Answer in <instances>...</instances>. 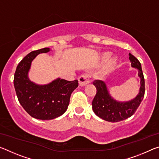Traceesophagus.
Masks as SVG:
<instances>
[{
	"label": "esophagus",
	"instance_id": "obj_1",
	"mask_svg": "<svg viewBox=\"0 0 159 159\" xmlns=\"http://www.w3.org/2000/svg\"><path fill=\"white\" fill-rule=\"evenodd\" d=\"M92 77L88 75H82L79 78V83L80 86H85V85L89 84V83L91 82Z\"/></svg>",
	"mask_w": 159,
	"mask_h": 159
}]
</instances>
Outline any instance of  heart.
Returning a JSON list of instances; mask_svg holds the SVG:
<instances>
[{
    "mask_svg": "<svg viewBox=\"0 0 159 159\" xmlns=\"http://www.w3.org/2000/svg\"><path fill=\"white\" fill-rule=\"evenodd\" d=\"M110 57H111V54L110 52H105L104 54L102 55V59H101V64H105L107 63L106 65L103 69V72L107 73L110 71V70H112L115 66L117 64V58H112V59H110Z\"/></svg>",
    "mask_w": 159,
    "mask_h": 159,
    "instance_id": "1",
    "label": "heart"
}]
</instances>
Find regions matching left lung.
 <instances>
[{"instance_id":"obj_1","label":"left lung","mask_w":159,"mask_h":159,"mask_svg":"<svg viewBox=\"0 0 159 159\" xmlns=\"http://www.w3.org/2000/svg\"><path fill=\"white\" fill-rule=\"evenodd\" d=\"M131 66L138 70L140 78V88L137 96L128 101H118L113 98L108 90L107 86L102 80L93 83L97 89L96 95L92 102L93 112L98 117L107 122H117L130 117L134 114L144 97L145 87L142 66L135 57L129 53Z\"/></svg>"}]
</instances>
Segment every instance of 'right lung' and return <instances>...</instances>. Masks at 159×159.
Returning a JSON list of instances; mask_svg holds the SVG:
<instances>
[{"mask_svg": "<svg viewBox=\"0 0 159 159\" xmlns=\"http://www.w3.org/2000/svg\"><path fill=\"white\" fill-rule=\"evenodd\" d=\"M49 51V48H44L29 53L17 65L14 75L15 89L20 105L30 116L42 120L55 119L64 114L70 95L79 85L77 80L69 81L60 78L44 85L30 79L32 61L37 55Z\"/></svg>", "mask_w": 159, "mask_h": 159, "instance_id": "obj_1", "label": "right lung"}]
</instances>
